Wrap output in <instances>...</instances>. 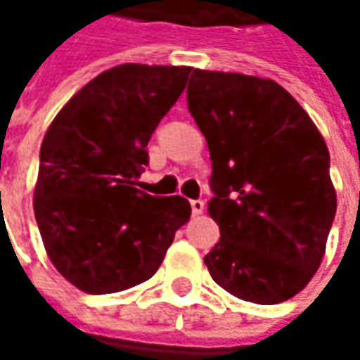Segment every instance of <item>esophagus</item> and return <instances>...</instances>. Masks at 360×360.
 Instances as JSON below:
<instances>
[{
    "label": "esophagus",
    "mask_w": 360,
    "mask_h": 360,
    "mask_svg": "<svg viewBox=\"0 0 360 360\" xmlns=\"http://www.w3.org/2000/svg\"><path fill=\"white\" fill-rule=\"evenodd\" d=\"M190 206H192V214L198 216L204 212V200H192L190 202Z\"/></svg>",
    "instance_id": "1"
}]
</instances>
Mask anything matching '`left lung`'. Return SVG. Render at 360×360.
Returning a JSON list of instances; mask_svg holds the SVG:
<instances>
[{
    "label": "left lung",
    "mask_w": 360,
    "mask_h": 360,
    "mask_svg": "<svg viewBox=\"0 0 360 360\" xmlns=\"http://www.w3.org/2000/svg\"><path fill=\"white\" fill-rule=\"evenodd\" d=\"M186 96L212 160L210 276L256 304L292 298L321 266L337 212L321 131L266 77L194 70Z\"/></svg>",
    "instance_id": "8db88e82"
}]
</instances>
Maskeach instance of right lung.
Returning a JSON list of instances; mask_svg holds the SVG:
<instances>
[{
  "label": "right lung",
  "instance_id": "1",
  "mask_svg": "<svg viewBox=\"0 0 360 360\" xmlns=\"http://www.w3.org/2000/svg\"><path fill=\"white\" fill-rule=\"evenodd\" d=\"M192 68L124 63L63 105L39 150L34 212L49 260L88 295L144 283L190 218L182 196L134 188L160 120Z\"/></svg>",
  "mask_w": 360,
  "mask_h": 360
}]
</instances>
